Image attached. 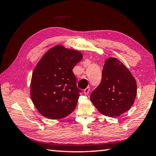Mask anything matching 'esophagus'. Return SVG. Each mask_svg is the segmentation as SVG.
<instances>
[{"instance_id":"1","label":"esophagus","mask_w":156,"mask_h":156,"mask_svg":"<svg viewBox=\"0 0 156 156\" xmlns=\"http://www.w3.org/2000/svg\"><path fill=\"white\" fill-rule=\"evenodd\" d=\"M90 91V87H86L84 90H83V93L85 95H88V93Z\"/></svg>"}]
</instances>
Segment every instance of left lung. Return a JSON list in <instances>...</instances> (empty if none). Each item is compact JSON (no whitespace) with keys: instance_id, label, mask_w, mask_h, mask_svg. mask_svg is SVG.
<instances>
[{"instance_id":"obj_1","label":"left lung","mask_w":156,"mask_h":156,"mask_svg":"<svg viewBox=\"0 0 156 156\" xmlns=\"http://www.w3.org/2000/svg\"><path fill=\"white\" fill-rule=\"evenodd\" d=\"M136 95V83L130 71L119 59L110 57L103 67L101 83L90 98L98 112L117 117L130 109Z\"/></svg>"}]
</instances>
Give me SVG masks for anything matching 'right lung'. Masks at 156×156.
Masks as SVG:
<instances>
[{"label": "right lung", "instance_id": "add662e5", "mask_svg": "<svg viewBox=\"0 0 156 156\" xmlns=\"http://www.w3.org/2000/svg\"><path fill=\"white\" fill-rule=\"evenodd\" d=\"M82 58L77 50L56 45L38 62L31 78L30 98L43 116L63 119L75 110L80 90L73 69Z\"/></svg>", "mask_w": 156, "mask_h": 156}]
</instances>
